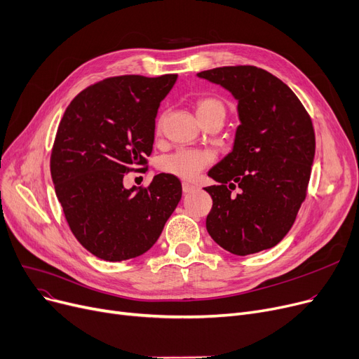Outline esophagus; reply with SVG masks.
<instances>
[{"instance_id":"obj_1","label":"esophagus","mask_w":359,"mask_h":359,"mask_svg":"<svg viewBox=\"0 0 359 359\" xmlns=\"http://www.w3.org/2000/svg\"><path fill=\"white\" fill-rule=\"evenodd\" d=\"M194 190H196V187L191 185L190 182H182V193H184V194H190V193H193Z\"/></svg>"}]
</instances>
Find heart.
Wrapping results in <instances>:
<instances>
[{
	"instance_id": "heart-1",
	"label": "heart",
	"mask_w": 359,
	"mask_h": 359,
	"mask_svg": "<svg viewBox=\"0 0 359 359\" xmlns=\"http://www.w3.org/2000/svg\"><path fill=\"white\" fill-rule=\"evenodd\" d=\"M196 112L200 121H206L210 118H219L224 121L226 115V107L224 100L213 96H206L197 100ZM162 127V119L158 123V131ZM213 161V155L208 150L180 149L170 155L162 158L161 169L165 174L175 175L182 180H194L200 170Z\"/></svg>"
}]
</instances>
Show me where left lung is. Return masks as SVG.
Listing matches in <instances>:
<instances>
[{
  "label": "left lung",
  "mask_w": 359,
  "mask_h": 359,
  "mask_svg": "<svg viewBox=\"0 0 359 359\" xmlns=\"http://www.w3.org/2000/svg\"><path fill=\"white\" fill-rule=\"evenodd\" d=\"M238 102L231 153L208 175L213 206L206 228L213 241L236 255L279 244L305 200L316 153L310 115L286 84L252 65L219 67L197 73ZM238 184L242 194L231 196Z\"/></svg>",
  "instance_id": "obj_1"
}]
</instances>
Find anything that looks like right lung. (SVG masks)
<instances>
[{
  "mask_svg": "<svg viewBox=\"0 0 359 359\" xmlns=\"http://www.w3.org/2000/svg\"><path fill=\"white\" fill-rule=\"evenodd\" d=\"M177 74L119 76L80 92L67 107L50 155V177L77 241L96 257H139L158 241L181 200L175 175L149 189H126L124 177L146 165L161 102Z\"/></svg>",
  "mask_w": 359,
  "mask_h": 359,
  "instance_id": "1",
  "label": "right lung"
}]
</instances>
